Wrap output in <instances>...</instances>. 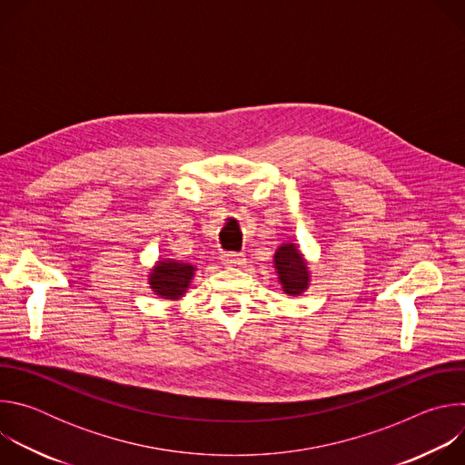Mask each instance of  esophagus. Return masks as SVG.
Wrapping results in <instances>:
<instances>
[{"label":"esophagus","instance_id":"obj_1","mask_svg":"<svg viewBox=\"0 0 465 465\" xmlns=\"http://www.w3.org/2000/svg\"><path fill=\"white\" fill-rule=\"evenodd\" d=\"M223 262L226 264V267H241V264L246 262V257L244 253H233V252H228V253H223Z\"/></svg>","mask_w":465,"mask_h":465}]
</instances>
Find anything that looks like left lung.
Instances as JSON below:
<instances>
[{
    "instance_id": "1",
    "label": "left lung",
    "mask_w": 465,
    "mask_h": 465,
    "mask_svg": "<svg viewBox=\"0 0 465 465\" xmlns=\"http://www.w3.org/2000/svg\"><path fill=\"white\" fill-rule=\"evenodd\" d=\"M274 267L280 276L282 287L291 296H300L311 282L307 261L294 242L282 244L274 253Z\"/></svg>"
}]
</instances>
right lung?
<instances>
[{
	"instance_id": "right-lung-1",
	"label": "right lung",
	"mask_w": 465,
	"mask_h": 465,
	"mask_svg": "<svg viewBox=\"0 0 465 465\" xmlns=\"http://www.w3.org/2000/svg\"><path fill=\"white\" fill-rule=\"evenodd\" d=\"M194 264L163 259L158 261L156 267L149 274V285L160 298L178 300L185 294L194 276Z\"/></svg>"
}]
</instances>
